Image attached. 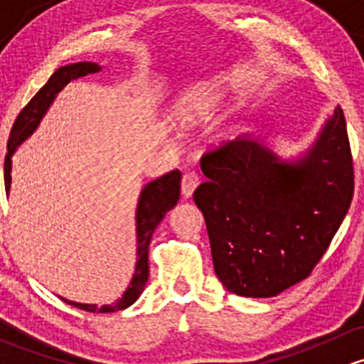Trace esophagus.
Listing matches in <instances>:
<instances>
[{"label": "esophagus", "mask_w": 364, "mask_h": 364, "mask_svg": "<svg viewBox=\"0 0 364 364\" xmlns=\"http://www.w3.org/2000/svg\"><path fill=\"white\" fill-rule=\"evenodd\" d=\"M197 186H199V176H197L196 172H186V174H183L181 196L185 197V199L192 197L193 190H196Z\"/></svg>", "instance_id": "34e87169"}]
</instances>
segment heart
<instances>
[{
  "instance_id": "obj_1",
  "label": "heart",
  "mask_w": 364,
  "mask_h": 364,
  "mask_svg": "<svg viewBox=\"0 0 364 364\" xmlns=\"http://www.w3.org/2000/svg\"><path fill=\"white\" fill-rule=\"evenodd\" d=\"M225 90L227 86L222 79H203L190 84L176 98L174 107H172L174 119L181 127H197V124L205 123L222 102ZM229 135L230 128L223 127L216 134V137L223 141Z\"/></svg>"
}]
</instances>
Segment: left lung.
Here are the masks:
<instances>
[{
    "mask_svg": "<svg viewBox=\"0 0 364 364\" xmlns=\"http://www.w3.org/2000/svg\"><path fill=\"white\" fill-rule=\"evenodd\" d=\"M193 192L216 277L229 292L273 297L304 280L350 208L354 168L340 107L299 155L245 134L200 160Z\"/></svg>",
    "mask_w": 364,
    "mask_h": 364,
    "instance_id": "left-lung-1",
    "label": "left lung"
}]
</instances>
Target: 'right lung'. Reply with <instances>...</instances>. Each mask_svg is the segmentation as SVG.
I'll return each instance as SVG.
<instances>
[{"instance_id":"right-lung-1","label":"right lung","mask_w":364,"mask_h":364,"mask_svg":"<svg viewBox=\"0 0 364 364\" xmlns=\"http://www.w3.org/2000/svg\"><path fill=\"white\" fill-rule=\"evenodd\" d=\"M102 67L98 63H91V61H79V63L65 65V67L58 68L56 72L50 75V79L43 84L42 90L31 98L28 105L21 111L17 116L16 123H14L12 132H10L9 139V153L5 156V188L6 193H10V185H12V156L17 151L21 144L26 139L31 137L35 134L36 128L42 123L43 116L50 109V105L56 100L58 93L63 91L72 80L80 79L90 73L100 72ZM181 172L171 171L164 174L159 179L149 181L144 188L139 193L137 208H135V236H137V260H135V269L132 274L130 285L123 296L112 304H104V306H97V304L87 303H75L61 297L65 303L72 304V306L79 308V310L93 311V314H112V311L124 310V308L132 306L139 296L142 294L146 287V282L149 277V264H148V250L149 243H151V236L159 223L164 220L165 213L171 211L179 200V188H181Z\"/></svg>"}]
</instances>
